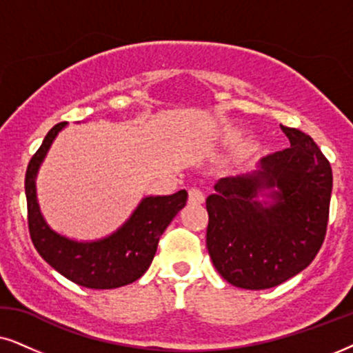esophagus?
I'll use <instances>...</instances> for the list:
<instances>
[{
    "label": "esophagus",
    "mask_w": 353,
    "mask_h": 353,
    "mask_svg": "<svg viewBox=\"0 0 353 353\" xmlns=\"http://www.w3.org/2000/svg\"><path fill=\"white\" fill-rule=\"evenodd\" d=\"M189 201L192 205H200L205 201V194L200 189H190L189 190Z\"/></svg>",
    "instance_id": "obj_1"
}]
</instances>
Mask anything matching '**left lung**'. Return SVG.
I'll return each mask as SVG.
<instances>
[{"label": "left lung", "instance_id": "1", "mask_svg": "<svg viewBox=\"0 0 353 353\" xmlns=\"http://www.w3.org/2000/svg\"><path fill=\"white\" fill-rule=\"evenodd\" d=\"M290 147L255 171L223 177L206 199V248L216 270L241 289L276 288L314 260L326 236L332 169L302 130L281 125Z\"/></svg>", "mask_w": 353, "mask_h": 353}]
</instances>
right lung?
Instances as JSON below:
<instances>
[{"label": "right lung", "mask_w": 353, "mask_h": 353, "mask_svg": "<svg viewBox=\"0 0 353 353\" xmlns=\"http://www.w3.org/2000/svg\"><path fill=\"white\" fill-rule=\"evenodd\" d=\"M68 122H59L46 134L26 172L29 232L40 256L59 274L88 289L128 285L152 265L158 241L169 223L187 203V192L145 196L117 231L98 241L79 242L61 236L46 223L37 200V174L51 143Z\"/></svg>", "instance_id": "right-lung-1"}]
</instances>
